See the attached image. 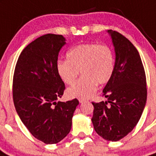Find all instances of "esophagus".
<instances>
[{"label": "esophagus", "mask_w": 156, "mask_h": 156, "mask_svg": "<svg viewBox=\"0 0 156 156\" xmlns=\"http://www.w3.org/2000/svg\"><path fill=\"white\" fill-rule=\"evenodd\" d=\"M84 101H85L84 98H79V102H80V103H83V102H84Z\"/></svg>", "instance_id": "1"}]
</instances>
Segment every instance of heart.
Listing matches in <instances>:
<instances>
[{"label":"heart","instance_id":"b5f03b06","mask_svg":"<svg viewBox=\"0 0 156 156\" xmlns=\"http://www.w3.org/2000/svg\"><path fill=\"white\" fill-rule=\"evenodd\" d=\"M68 61H58L57 73L64 83L72 84L79 73L83 76L67 90L72 98H87L92 96L97 85L111 79L115 61L112 50L106 45L80 44L67 53Z\"/></svg>","mask_w":156,"mask_h":156}]
</instances>
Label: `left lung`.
Segmentation results:
<instances>
[{
	"instance_id": "1",
	"label": "left lung",
	"mask_w": 156,
	"mask_h": 156,
	"mask_svg": "<svg viewBox=\"0 0 156 156\" xmlns=\"http://www.w3.org/2000/svg\"><path fill=\"white\" fill-rule=\"evenodd\" d=\"M107 33L114 47L115 66L102 91L107 101L92 102L91 122L103 139L118 141L133 129L141 117L147 101L146 76L140 56L129 40L115 30Z\"/></svg>"
}]
</instances>
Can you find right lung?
<instances>
[{
	"label": "right lung",
	"instance_id": "add662e5",
	"mask_svg": "<svg viewBox=\"0 0 156 156\" xmlns=\"http://www.w3.org/2000/svg\"><path fill=\"white\" fill-rule=\"evenodd\" d=\"M62 35L47 34L24 48L13 76V101L19 117L36 139L57 144L71 130L79 101L57 102L65 83L57 73L58 54L65 46Z\"/></svg>",
	"mask_w": 156,
	"mask_h": 156
}]
</instances>
